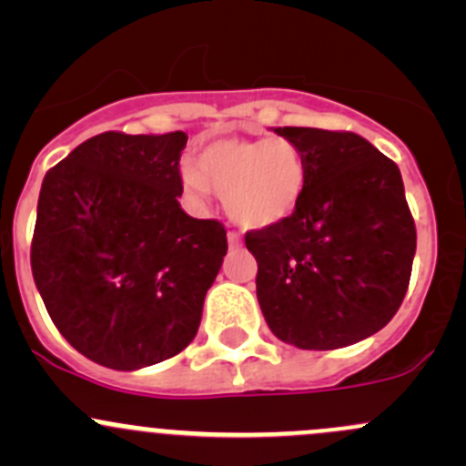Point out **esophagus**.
<instances>
[{
  "label": "esophagus",
  "mask_w": 466,
  "mask_h": 466,
  "mask_svg": "<svg viewBox=\"0 0 466 466\" xmlns=\"http://www.w3.org/2000/svg\"><path fill=\"white\" fill-rule=\"evenodd\" d=\"M228 243L229 248H238L241 246V237H238L237 232H228Z\"/></svg>",
  "instance_id": "34e87169"
}]
</instances>
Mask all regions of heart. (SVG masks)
I'll list each match as a JSON object with an SVG mask.
<instances>
[{"mask_svg": "<svg viewBox=\"0 0 466 466\" xmlns=\"http://www.w3.org/2000/svg\"><path fill=\"white\" fill-rule=\"evenodd\" d=\"M182 180L198 198L211 191L223 196L225 209L241 228L268 229L298 211L309 164L290 139L223 137L200 148L196 167H185Z\"/></svg>", "mask_w": 466, "mask_h": 466, "instance_id": "1", "label": "heart"}]
</instances>
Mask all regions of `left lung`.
Segmentation results:
<instances>
[{
	"instance_id": "1",
	"label": "left lung",
	"mask_w": 466,
	"mask_h": 466,
	"mask_svg": "<svg viewBox=\"0 0 466 466\" xmlns=\"http://www.w3.org/2000/svg\"><path fill=\"white\" fill-rule=\"evenodd\" d=\"M302 148L309 185L284 223L246 234L268 327L299 350L380 331L406 298L417 232L399 167L356 133L275 128Z\"/></svg>"
}]
</instances>
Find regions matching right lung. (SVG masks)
Listing matches in <instances>:
<instances>
[{
    "label": "right lung",
    "instance_id": "obj_1",
    "mask_svg": "<svg viewBox=\"0 0 466 466\" xmlns=\"http://www.w3.org/2000/svg\"><path fill=\"white\" fill-rule=\"evenodd\" d=\"M182 130L101 133L49 168L31 270L65 340L110 370L148 368L196 338L228 237L182 211Z\"/></svg>",
    "mask_w": 466,
    "mask_h": 466
}]
</instances>
